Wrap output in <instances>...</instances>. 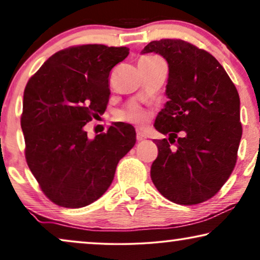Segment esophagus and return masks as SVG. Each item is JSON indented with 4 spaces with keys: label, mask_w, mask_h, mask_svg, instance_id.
<instances>
[{
    "label": "esophagus",
    "mask_w": 260,
    "mask_h": 260,
    "mask_svg": "<svg viewBox=\"0 0 260 260\" xmlns=\"http://www.w3.org/2000/svg\"><path fill=\"white\" fill-rule=\"evenodd\" d=\"M136 138H137V141H138V142H141V141L145 140V138H147V136H145V135H144L143 133H142V131L137 130V133H136Z\"/></svg>",
    "instance_id": "34e87169"
}]
</instances>
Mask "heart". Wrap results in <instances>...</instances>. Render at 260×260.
Here are the masks:
<instances>
[{
  "instance_id": "obj_1",
  "label": "heart",
  "mask_w": 260,
  "mask_h": 260,
  "mask_svg": "<svg viewBox=\"0 0 260 260\" xmlns=\"http://www.w3.org/2000/svg\"><path fill=\"white\" fill-rule=\"evenodd\" d=\"M159 59L157 56H145L142 60H155ZM149 118V112L147 110L138 108V106H134V108H130L126 111L122 112L119 115V119L123 120V122L131 123V124H137V125H143V124L147 122Z\"/></svg>"
}]
</instances>
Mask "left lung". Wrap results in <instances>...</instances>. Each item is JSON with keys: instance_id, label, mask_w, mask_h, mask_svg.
<instances>
[{"instance_id": "obj_1", "label": "left lung", "mask_w": 260, "mask_h": 260, "mask_svg": "<svg viewBox=\"0 0 260 260\" xmlns=\"http://www.w3.org/2000/svg\"><path fill=\"white\" fill-rule=\"evenodd\" d=\"M151 52L169 65V101L154 124L169 138L155 140L151 180L175 204H201L218 193L236 167L243 134L239 94L218 60L190 42L151 41L143 53Z\"/></svg>"}]
</instances>
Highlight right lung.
Listing matches in <instances>:
<instances>
[{"label":"right lung","mask_w":260,"mask_h":260,"mask_svg":"<svg viewBox=\"0 0 260 260\" xmlns=\"http://www.w3.org/2000/svg\"><path fill=\"white\" fill-rule=\"evenodd\" d=\"M127 55L126 47L72 46L48 58L28 80L21 115L24 156L55 205L80 208L101 198L119 159L136 143L127 123H113L93 140L84 130L105 112L110 73Z\"/></svg>","instance_id":"obj_1"}]
</instances>
